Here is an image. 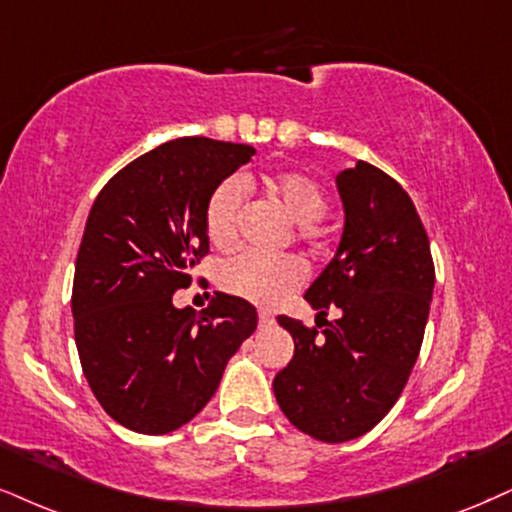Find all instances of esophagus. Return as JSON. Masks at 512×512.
Returning a JSON list of instances; mask_svg holds the SVG:
<instances>
[{
  "instance_id": "esophagus-1",
  "label": "esophagus",
  "mask_w": 512,
  "mask_h": 512,
  "mask_svg": "<svg viewBox=\"0 0 512 512\" xmlns=\"http://www.w3.org/2000/svg\"><path fill=\"white\" fill-rule=\"evenodd\" d=\"M275 323V315L270 311H258V325L261 327H270Z\"/></svg>"
}]
</instances>
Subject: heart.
Returning a JSON list of instances; mask_svg holds the SVG:
<instances>
[{
	"label": "heart",
	"mask_w": 512,
	"mask_h": 512,
	"mask_svg": "<svg viewBox=\"0 0 512 512\" xmlns=\"http://www.w3.org/2000/svg\"><path fill=\"white\" fill-rule=\"evenodd\" d=\"M268 192L282 201L287 213L299 225H313L325 216L327 194L320 182L301 170H277L263 178ZM249 178H227L213 189L206 201V235L216 246L232 244L237 235V220L242 211L244 187ZM311 230V227H306ZM306 280V266L294 256L242 254L230 258L220 270V285L230 294L254 304H280Z\"/></svg>",
	"instance_id": "obj_1"
}]
</instances>
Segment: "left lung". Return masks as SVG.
<instances>
[{
  "label": "left lung",
  "mask_w": 512,
  "mask_h": 512,
  "mask_svg": "<svg viewBox=\"0 0 512 512\" xmlns=\"http://www.w3.org/2000/svg\"><path fill=\"white\" fill-rule=\"evenodd\" d=\"M344 230L332 261L304 299L318 315L339 308L323 334L280 315L294 358L273 380L296 430L342 444L389 413L418 361L434 292L422 220L399 182L370 163L339 170Z\"/></svg>",
  "instance_id": "obj_1"
}]
</instances>
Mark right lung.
Listing matches in <instances>:
<instances>
[{"instance_id":"obj_1","label":"right lung","mask_w":512,"mask_h":512,"mask_svg":"<svg viewBox=\"0 0 512 512\" xmlns=\"http://www.w3.org/2000/svg\"><path fill=\"white\" fill-rule=\"evenodd\" d=\"M251 156L249 144L170 140L118 170L87 216L71 299L75 346L92 394L132 432L187 425L256 330V308L239 296L216 292L201 313L173 304L208 254V197Z\"/></svg>"}]
</instances>
